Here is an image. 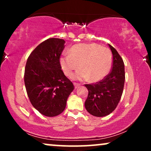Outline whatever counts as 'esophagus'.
<instances>
[{"label": "esophagus", "instance_id": "esophagus-1", "mask_svg": "<svg viewBox=\"0 0 151 151\" xmlns=\"http://www.w3.org/2000/svg\"><path fill=\"white\" fill-rule=\"evenodd\" d=\"M74 84V86H75V88H77L78 86H80V84H78V83H76V82H74L73 83Z\"/></svg>", "mask_w": 151, "mask_h": 151}]
</instances>
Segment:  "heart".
<instances>
[{
  "label": "heart",
  "instance_id": "heart-1",
  "mask_svg": "<svg viewBox=\"0 0 151 151\" xmlns=\"http://www.w3.org/2000/svg\"><path fill=\"white\" fill-rule=\"evenodd\" d=\"M62 69L66 76L71 75L78 67L81 69L71 76L76 80L96 82L104 78L112 67L113 57L108 48L96 43H84L73 46L70 53H64L60 58Z\"/></svg>",
  "mask_w": 151,
  "mask_h": 151
}]
</instances>
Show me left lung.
<instances>
[{"label": "left lung", "instance_id": "8db88e82", "mask_svg": "<svg viewBox=\"0 0 151 151\" xmlns=\"http://www.w3.org/2000/svg\"><path fill=\"white\" fill-rule=\"evenodd\" d=\"M113 54L112 69L100 82L85 84L88 91L84 103L86 111L96 117H104L113 112L120 100L125 81L124 64L118 52L109 44Z\"/></svg>", "mask_w": 151, "mask_h": 151}]
</instances>
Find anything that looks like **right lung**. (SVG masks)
I'll list each match as a JSON object with an SVG mask.
<instances>
[{
  "mask_svg": "<svg viewBox=\"0 0 151 151\" xmlns=\"http://www.w3.org/2000/svg\"><path fill=\"white\" fill-rule=\"evenodd\" d=\"M65 41L49 38L31 53L24 69V85L32 106L47 117L65 109L73 84L62 71L60 58Z\"/></svg>",
  "mask_w": 151,
  "mask_h": 151,
  "instance_id": "right-lung-1",
  "label": "right lung"
}]
</instances>
